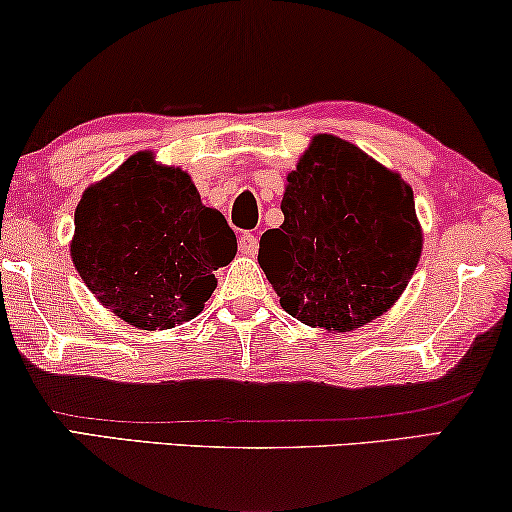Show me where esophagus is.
Masks as SVG:
<instances>
[{
    "mask_svg": "<svg viewBox=\"0 0 512 512\" xmlns=\"http://www.w3.org/2000/svg\"><path fill=\"white\" fill-rule=\"evenodd\" d=\"M237 247H240V251L244 256H254L256 254V249H258V240H256V235H251V233H242L240 235V242H237Z\"/></svg>",
    "mask_w": 512,
    "mask_h": 512,
    "instance_id": "34e87169",
    "label": "esophagus"
}]
</instances>
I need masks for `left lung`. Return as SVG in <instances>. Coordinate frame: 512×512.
Masks as SVG:
<instances>
[{"label": "left lung", "instance_id": "obj_1", "mask_svg": "<svg viewBox=\"0 0 512 512\" xmlns=\"http://www.w3.org/2000/svg\"><path fill=\"white\" fill-rule=\"evenodd\" d=\"M258 263L291 317L345 333L396 303L422 256L415 195L359 146L317 135L286 177Z\"/></svg>", "mask_w": 512, "mask_h": 512}]
</instances>
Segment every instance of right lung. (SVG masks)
<instances>
[{
    "mask_svg": "<svg viewBox=\"0 0 512 512\" xmlns=\"http://www.w3.org/2000/svg\"><path fill=\"white\" fill-rule=\"evenodd\" d=\"M235 251L223 214L151 151L86 188L74 212V268L107 310L144 331L198 317L216 289L214 270Z\"/></svg>",
    "mask_w": 512,
    "mask_h": 512,
    "instance_id": "add662e5",
    "label": "right lung"
}]
</instances>
